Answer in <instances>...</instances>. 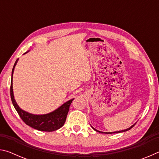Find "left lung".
Listing matches in <instances>:
<instances>
[{
  "label": "left lung",
  "instance_id": "left-lung-1",
  "mask_svg": "<svg viewBox=\"0 0 159 159\" xmlns=\"http://www.w3.org/2000/svg\"><path fill=\"white\" fill-rule=\"evenodd\" d=\"M136 124V123H134V124H133V125H131L130 128H127V129H125V130H118V131H114V132H102V131H99V130H96L95 128H94L93 126H91V127H92L94 130H95V131H97V132H99V133H106V134H111V133H123V132H125V131H128V130H130V129L133 127V126Z\"/></svg>",
  "mask_w": 159,
  "mask_h": 159
}]
</instances>
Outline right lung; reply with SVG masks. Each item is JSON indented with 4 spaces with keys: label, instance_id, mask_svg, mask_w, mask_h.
<instances>
[{
    "label": "right lung",
    "instance_id": "1",
    "mask_svg": "<svg viewBox=\"0 0 159 159\" xmlns=\"http://www.w3.org/2000/svg\"><path fill=\"white\" fill-rule=\"evenodd\" d=\"M29 51V50L24 53V55L27 53ZM18 60L19 59L16 60L12 70L11 85H10V97H11L12 104L16 109V111H17L20 118L26 125H28L29 126L34 129H36L38 130L52 132L58 130V129L62 127L64 123H65L67 114H68L69 110V107L71 105V102L74 100V98L69 99L67 102H64L63 104H61L60 107H59L57 109L54 110L53 111H51L45 114H33L21 109L18 106L17 103L15 99L12 88L13 73H14L15 67Z\"/></svg>",
    "mask_w": 159,
    "mask_h": 159
}]
</instances>
